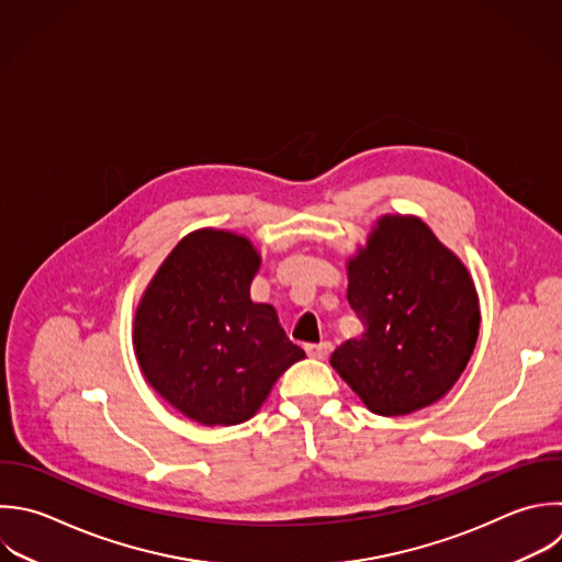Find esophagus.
Listing matches in <instances>:
<instances>
[{
	"mask_svg": "<svg viewBox=\"0 0 562 562\" xmlns=\"http://www.w3.org/2000/svg\"><path fill=\"white\" fill-rule=\"evenodd\" d=\"M331 342H318V345H307L305 347V351H307V356H312V358H318V360H327L329 358V353H331Z\"/></svg>",
	"mask_w": 562,
	"mask_h": 562,
	"instance_id": "obj_1",
	"label": "esophagus"
}]
</instances>
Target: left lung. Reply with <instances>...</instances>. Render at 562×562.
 <instances>
[{
  "label": "left lung",
  "instance_id": "8db88e82",
  "mask_svg": "<svg viewBox=\"0 0 562 562\" xmlns=\"http://www.w3.org/2000/svg\"><path fill=\"white\" fill-rule=\"evenodd\" d=\"M347 301L364 331L329 358L369 411L408 415L463 373L479 336L474 283L417 217L384 215L347 261Z\"/></svg>",
  "mask_w": 562,
  "mask_h": 562
}]
</instances>
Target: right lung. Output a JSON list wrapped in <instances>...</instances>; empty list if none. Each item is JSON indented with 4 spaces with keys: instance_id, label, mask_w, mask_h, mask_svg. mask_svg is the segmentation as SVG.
Listing matches in <instances>:
<instances>
[{
    "instance_id": "obj_1",
    "label": "right lung",
    "mask_w": 562,
    "mask_h": 562,
    "mask_svg": "<svg viewBox=\"0 0 562 562\" xmlns=\"http://www.w3.org/2000/svg\"><path fill=\"white\" fill-rule=\"evenodd\" d=\"M259 266L246 237L202 228L171 250L138 303L134 347L147 382L204 426L250 419L305 358L274 307L250 299Z\"/></svg>"
}]
</instances>
